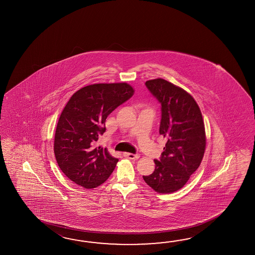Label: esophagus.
I'll use <instances>...</instances> for the list:
<instances>
[{"label":"esophagus","instance_id":"obj_1","mask_svg":"<svg viewBox=\"0 0 255 255\" xmlns=\"http://www.w3.org/2000/svg\"><path fill=\"white\" fill-rule=\"evenodd\" d=\"M124 156L126 157H128V158H129V159H133V160H135V159H138L139 158V155H135V154H132V153H124Z\"/></svg>","mask_w":255,"mask_h":255}]
</instances>
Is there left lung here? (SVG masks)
Wrapping results in <instances>:
<instances>
[{"label":"left lung","mask_w":255,"mask_h":255,"mask_svg":"<svg viewBox=\"0 0 255 255\" xmlns=\"http://www.w3.org/2000/svg\"><path fill=\"white\" fill-rule=\"evenodd\" d=\"M146 86L161 103L159 134L167 143L155 170L143 179L157 193L180 190L201 165L206 148L205 126L195 99L183 88L162 78L147 80Z\"/></svg>","instance_id":"1"}]
</instances>
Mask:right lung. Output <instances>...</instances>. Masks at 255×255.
Returning a JSON list of instances; mask_svg holds the SVG:
<instances>
[{
	"label": "right lung",
	"instance_id": "obj_1",
	"mask_svg": "<svg viewBox=\"0 0 255 255\" xmlns=\"http://www.w3.org/2000/svg\"><path fill=\"white\" fill-rule=\"evenodd\" d=\"M127 83L82 87L65 105L56 126L54 151L60 169L76 184L94 189L113 172L118 158L97 146L109 115L134 95Z\"/></svg>",
	"mask_w": 255,
	"mask_h": 255
}]
</instances>
